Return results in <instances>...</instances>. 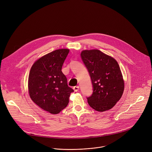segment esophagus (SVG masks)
Masks as SVG:
<instances>
[{"label":"esophagus","mask_w":152,"mask_h":152,"mask_svg":"<svg viewBox=\"0 0 152 152\" xmlns=\"http://www.w3.org/2000/svg\"><path fill=\"white\" fill-rule=\"evenodd\" d=\"M73 90H75V91H76V92H77V91H78V90H79V86H75V87H73Z\"/></svg>","instance_id":"esophagus-1"}]
</instances>
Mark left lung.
I'll return each instance as SVG.
<instances>
[{
  "mask_svg": "<svg viewBox=\"0 0 152 152\" xmlns=\"http://www.w3.org/2000/svg\"><path fill=\"white\" fill-rule=\"evenodd\" d=\"M80 55L93 87V94L87 97L88 104L99 112L111 109L121 98L124 90L118 62L98 50H84Z\"/></svg>",
  "mask_w": 152,
  "mask_h": 152,
  "instance_id": "8db88e82",
  "label": "left lung"
}]
</instances>
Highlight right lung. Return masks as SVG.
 I'll return each mask as SVG.
<instances>
[{"mask_svg": "<svg viewBox=\"0 0 152 152\" xmlns=\"http://www.w3.org/2000/svg\"><path fill=\"white\" fill-rule=\"evenodd\" d=\"M69 52L68 49H59L42 56L34 62L29 73L31 99L52 114L59 113L68 105L70 94L74 91L61 70Z\"/></svg>", "mask_w": 152, "mask_h": 152, "instance_id": "obj_1", "label": "right lung"}]
</instances>
